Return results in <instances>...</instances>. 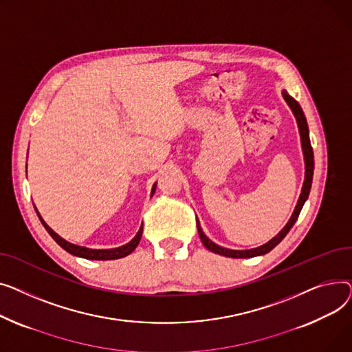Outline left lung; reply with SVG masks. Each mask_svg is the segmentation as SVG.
Instances as JSON below:
<instances>
[{
    "instance_id": "1",
    "label": "left lung",
    "mask_w": 352,
    "mask_h": 352,
    "mask_svg": "<svg viewBox=\"0 0 352 352\" xmlns=\"http://www.w3.org/2000/svg\"><path fill=\"white\" fill-rule=\"evenodd\" d=\"M283 96H284V99H285V102L288 103V105H290V108H292V111H293V113H294V116L297 119L300 135H301L302 153H304V160H305V180H304V184H302V190H301L298 203L296 206V210H294L292 219L288 220V223L285 224L284 229L274 239H272L268 243L257 247V249H252V250H229V249H224V247H220V245L214 244L213 241H210L208 237L204 236L203 230L200 229V226H199V221H197L196 223L197 224V232H199L201 243L204 244L206 249L216 253V254H220V256H224V257H232V258H250V257L261 256V254H265L268 252H272L274 247L287 236V233L292 230V227L294 226V223L297 221V219L300 216V212L302 209L305 200L308 199L309 190H311L313 175H314V153H313V148H311V142H309L307 119L304 116V112H302L301 107L298 105V102L293 96L288 95L285 91H283Z\"/></svg>"
}]
</instances>
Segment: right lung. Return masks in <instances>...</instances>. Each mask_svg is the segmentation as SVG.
Masks as SVG:
<instances>
[{
  "label": "right lung",
  "instance_id": "right-lung-1",
  "mask_svg": "<svg viewBox=\"0 0 352 352\" xmlns=\"http://www.w3.org/2000/svg\"><path fill=\"white\" fill-rule=\"evenodd\" d=\"M152 193H155V184H153V189H152ZM36 210V209H35ZM41 223L44 224V227L47 229V232L50 233V236L64 249L65 252H68L69 254L72 256H76V257H82V258H88V260H115V258H122V257H126L128 254H131L135 249L136 245L139 244L140 241V237H142V233H143V224L139 229L138 234L135 236V239L132 241H129L128 244L122 245V247H118V249H111V250H92V249H87V247H79V245H75V244H71L68 241H65L62 237H59L50 226H47V223L43 220V217L39 216V213L36 212Z\"/></svg>",
  "mask_w": 352,
  "mask_h": 352
}]
</instances>
